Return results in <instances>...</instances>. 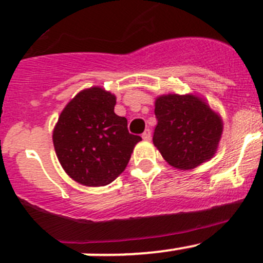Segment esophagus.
Wrapping results in <instances>:
<instances>
[{"label":"esophagus","mask_w":263,"mask_h":263,"mask_svg":"<svg viewBox=\"0 0 263 263\" xmlns=\"http://www.w3.org/2000/svg\"><path fill=\"white\" fill-rule=\"evenodd\" d=\"M142 139L146 140V141H149V140L152 139V131H150L149 128H146L144 131V134H142Z\"/></svg>","instance_id":"esophagus-1"}]
</instances>
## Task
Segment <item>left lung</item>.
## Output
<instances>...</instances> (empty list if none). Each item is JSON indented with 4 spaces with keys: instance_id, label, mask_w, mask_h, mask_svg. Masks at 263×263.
<instances>
[{
    "instance_id": "8db88e82",
    "label": "left lung",
    "mask_w": 263,
    "mask_h": 263,
    "mask_svg": "<svg viewBox=\"0 0 263 263\" xmlns=\"http://www.w3.org/2000/svg\"><path fill=\"white\" fill-rule=\"evenodd\" d=\"M153 142L171 165L180 170L198 167L215 155L222 134V121L193 95H164L155 101Z\"/></svg>"
}]
</instances>
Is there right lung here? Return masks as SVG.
<instances>
[{"mask_svg":"<svg viewBox=\"0 0 263 263\" xmlns=\"http://www.w3.org/2000/svg\"><path fill=\"white\" fill-rule=\"evenodd\" d=\"M116 96L100 87L83 90L61 111L53 129L56 155L64 171L86 186H105L127 167L141 140L114 113Z\"/></svg>","mask_w":263,"mask_h":263,"instance_id":"add662e5","label":"right lung"}]
</instances>
